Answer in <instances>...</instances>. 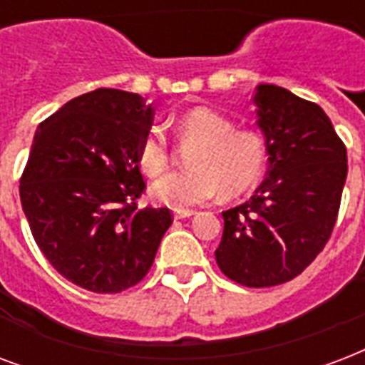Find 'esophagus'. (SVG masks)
Here are the masks:
<instances>
[{"instance_id":"1","label":"esophagus","mask_w":365,"mask_h":365,"mask_svg":"<svg viewBox=\"0 0 365 365\" xmlns=\"http://www.w3.org/2000/svg\"><path fill=\"white\" fill-rule=\"evenodd\" d=\"M195 216V210H174V218L183 220V218H191Z\"/></svg>"}]
</instances>
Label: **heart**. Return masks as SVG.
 I'll list each match as a JSON object with an SVG mask.
<instances>
[{
    "label": "heart",
    "instance_id": "b5f03b06",
    "mask_svg": "<svg viewBox=\"0 0 365 365\" xmlns=\"http://www.w3.org/2000/svg\"><path fill=\"white\" fill-rule=\"evenodd\" d=\"M178 135L185 145H197L187 172H172L153 183L158 202L187 208L216 199L222 191L237 195L258 182L266 164V143L252 130H233L226 116L197 107L178 120ZM139 166L157 176L168 166V143L158 128H151L138 147Z\"/></svg>",
    "mask_w": 365,
    "mask_h": 365
}]
</instances>
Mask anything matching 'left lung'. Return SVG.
Masks as SVG:
<instances>
[{
    "instance_id": "1",
    "label": "left lung",
    "mask_w": 365,
    "mask_h": 365,
    "mask_svg": "<svg viewBox=\"0 0 365 365\" xmlns=\"http://www.w3.org/2000/svg\"><path fill=\"white\" fill-rule=\"evenodd\" d=\"M252 103L268 153V178L224 210L216 262L245 287L279 285L310 266L331 237L346 182V147L316 103L260 83Z\"/></svg>"
}]
</instances>
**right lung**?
Instances as JSON below:
<instances>
[{
	"label": "right lung",
	"instance_id": "obj_1",
	"mask_svg": "<svg viewBox=\"0 0 365 365\" xmlns=\"http://www.w3.org/2000/svg\"><path fill=\"white\" fill-rule=\"evenodd\" d=\"M153 107L130 91L83 93L41 122L21 178V202L53 268L93 293L147 275L170 227L168 208H139L138 147Z\"/></svg>",
	"mask_w": 365,
	"mask_h": 365
}]
</instances>
